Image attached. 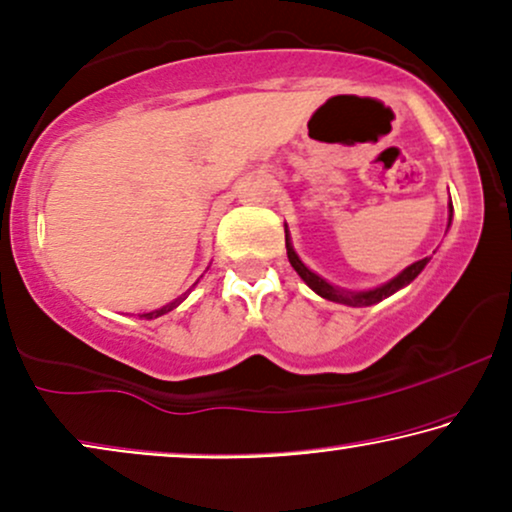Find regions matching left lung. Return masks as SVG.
<instances>
[{
    "instance_id": "8db88e82",
    "label": "left lung",
    "mask_w": 512,
    "mask_h": 512,
    "mask_svg": "<svg viewBox=\"0 0 512 512\" xmlns=\"http://www.w3.org/2000/svg\"><path fill=\"white\" fill-rule=\"evenodd\" d=\"M450 223H452V202H450ZM450 223H447V226H450ZM284 233H286V254H289V263L293 265V270L298 272L300 279H303V282H305L307 286H310V289H312L314 293H319L321 298L333 300V303L349 305V307H368V305L380 303V300L389 298L391 293H396L398 289H403V286H408V284L412 282V279H415V277L419 275V272L424 270V265L429 263V256H426V258H422V261L408 265V268H405L403 272H398V275H396L394 279H389L387 284L377 286V289H368V291H345V289H338V286L328 284L324 277H319L317 272H312L310 268H307V265H305L303 261H300L298 254H296V251H293V247H291L289 230L284 228Z\"/></svg>"
}]
</instances>
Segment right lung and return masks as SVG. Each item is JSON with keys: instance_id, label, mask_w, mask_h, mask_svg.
I'll use <instances>...</instances> for the list:
<instances>
[{"instance_id": "obj_1", "label": "right lung", "mask_w": 512, "mask_h": 512, "mask_svg": "<svg viewBox=\"0 0 512 512\" xmlns=\"http://www.w3.org/2000/svg\"><path fill=\"white\" fill-rule=\"evenodd\" d=\"M186 298V296H184ZM184 298H177V300H174V303H170V305H165V307H160V310H153V312H146V314H142V317L144 319H156V317H163V314H167V312H172L174 310V307H177L179 303H181V300H184Z\"/></svg>"}]
</instances>
